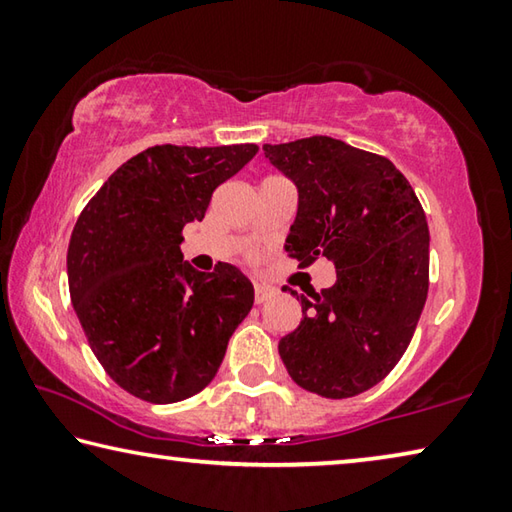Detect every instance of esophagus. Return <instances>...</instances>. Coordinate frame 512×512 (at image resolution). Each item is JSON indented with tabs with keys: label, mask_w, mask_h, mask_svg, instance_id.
<instances>
[{
	"label": "esophagus",
	"mask_w": 512,
	"mask_h": 512,
	"mask_svg": "<svg viewBox=\"0 0 512 512\" xmlns=\"http://www.w3.org/2000/svg\"><path fill=\"white\" fill-rule=\"evenodd\" d=\"M273 296H277V289L271 287V284H264V282L255 284V302H257V305H262V302L271 300Z\"/></svg>",
	"instance_id": "obj_1"
}]
</instances>
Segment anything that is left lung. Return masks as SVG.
Returning a JSON list of instances; mask_svg holds the SVG:
<instances>
[{"mask_svg":"<svg viewBox=\"0 0 512 512\" xmlns=\"http://www.w3.org/2000/svg\"><path fill=\"white\" fill-rule=\"evenodd\" d=\"M264 155L298 189L284 250L300 266L320 255L336 266L334 287L311 300L289 289L302 320L277 350L300 388L354 397L379 384L413 339L429 291L427 216L391 160L334 137L264 144Z\"/></svg>","mask_w":512,"mask_h":512,"instance_id":"1","label":"left lung"}]
</instances>
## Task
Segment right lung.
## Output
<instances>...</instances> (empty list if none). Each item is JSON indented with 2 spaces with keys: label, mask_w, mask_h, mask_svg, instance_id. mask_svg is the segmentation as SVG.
I'll return each mask as SVG.
<instances>
[{
  "label": "right lung",
  "mask_w": 512,
  "mask_h": 512,
  "mask_svg": "<svg viewBox=\"0 0 512 512\" xmlns=\"http://www.w3.org/2000/svg\"><path fill=\"white\" fill-rule=\"evenodd\" d=\"M255 153V144L151 146L112 173L74 225V311L103 370L144 402L201 393L253 307L255 289L237 266L201 273L180 244L214 189Z\"/></svg>",
  "instance_id": "right-lung-1"
}]
</instances>
